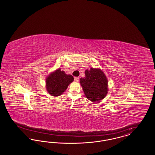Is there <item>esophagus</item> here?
<instances>
[{
    "mask_svg": "<svg viewBox=\"0 0 155 155\" xmlns=\"http://www.w3.org/2000/svg\"><path fill=\"white\" fill-rule=\"evenodd\" d=\"M74 81L75 82H79L80 78L79 77H74Z\"/></svg>",
    "mask_w": 155,
    "mask_h": 155,
    "instance_id": "obj_1",
    "label": "esophagus"
}]
</instances>
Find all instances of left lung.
<instances>
[{
    "instance_id": "1",
    "label": "left lung",
    "mask_w": 155,
    "mask_h": 155,
    "mask_svg": "<svg viewBox=\"0 0 155 155\" xmlns=\"http://www.w3.org/2000/svg\"><path fill=\"white\" fill-rule=\"evenodd\" d=\"M85 76L80 78V84L87 99L95 102L103 99L108 93V80L100 68H91L85 71Z\"/></svg>"
}]
</instances>
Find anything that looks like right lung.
<instances>
[{"mask_svg":"<svg viewBox=\"0 0 155 155\" xmlns=\"http://www.w3.org/2000/svg\"><path fill=\"white\" fill-rule=\"evenodd\" d=\"M74 81L73 77L66 74L60 68L52 72L46 78V89L53 96H59L63 94L68 86Z\"/></svg>","mask_w":155,"mask_h":155,"instance_id":"right-lung-1","label":"right lung"}]
</instances>
